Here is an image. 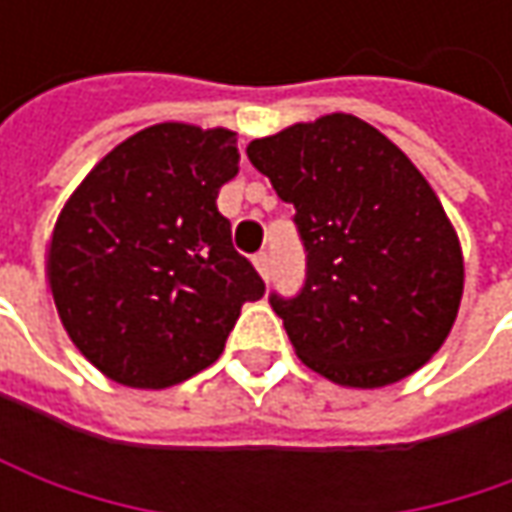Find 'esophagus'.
Returning a JSON list of instances; mask_svg holds the SVG:
<instances>
[{
    "label": "esophagus",
    "mask_w": 512,
    "mask_h": 512,
    "mask_svg": "<svg viewBox=\"0 0 512 512\" xmlns=\"http://www.w3.org/2000/svg\"><path fill=\"white\" fill-rule=\"evenodd\" d=\"M253 265H256V270H259V276H262V279H270V256H267V253L253 256Z\"/></svg>",
    "instance_id": "34e87169"
}]
</instances>
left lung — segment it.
<instances>
[{
	"label": "left lung",
	"mask_w": 512,
	"mask_h": 512,
	"mask_svg": "<svg viewBox=\"0 0 512 512\" xmlns=\"http://www.w3.org/2000/svg\"><path fill=\"white\" fill-rule=\"evenodd\" d=\"M247 159L296 207L307 279L270 296L296 356L342 387L416 373L456 322L464 259L436 190L384 133L327 113L247 145Z\"/></svg>",
	"instance_id": "1"
}]
</instances>
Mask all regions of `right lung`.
<instances>
[{"mask_svg": "<svg viewBox=\"0 0 512 512\" xmlns=\"http://www.w3.org/2000/svg\"><path fill=\"white\" fill-rule=\"evenodd\" d=\"M236 133L162 122L128 136L62 207L48 282L70 342L110 382L165 390L222 356L265 282L230 242L219 187Z\"/></svg>", "mask_w": 512, "mask_h": 512, "instance_id": "right-lung-1", "label": "right lung"}]
</instances>
